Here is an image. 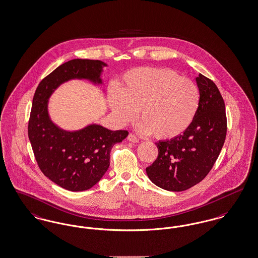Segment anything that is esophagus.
<instances>
[{"label": "esophagus", "instance_id": "1", "mask_svg": "<svg viewBox=\"0 0 258 258\" xmlns=\"http://www.w3.org/2000/svg\"><path fill=\"white\" fill-rule=\"evenodd\" d=\"M127 139H128L131 142H135V143L139 142V138H138L136 135H133V134H130V135H128Z\"/></svg>", "mask_w": 258, "mask_h": 258}]
</instances>
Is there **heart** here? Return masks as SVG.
Here are the masks:
<instances>
[{"label":"heart","mask_w":258,"mask_h":258,"mask_svg":"<svg viewBox=\"0 0 258 258\" xmlns=\"http://www.w3.org/2000/svg\"><path fill=\"white\" fill-rule=\"evenodd\" d=\"M199 100L190 79L168 69L137 68L123 75L120 92H111L109 104L119 123L135 122L140 111L142 133L171 139L189 127Z\"/></svg>","instance_id":"1"}]
</instances>
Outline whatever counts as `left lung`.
Wrapping results in <instances>:
<instances>
[{"label":"left lung","instance_id":"8db88e82","mask_svg":"<svg viewBox=\"0 0 258 258\" xmlns=\"http://www.w3.org/2000/svg\"><path fill=\"white\" fill-rule=\"evenodd\" d=\"M199 106L183 135L156 143L159 155L146 168L149 179L163 189L183 191L201 182L213 168L224 144L227 120L217 85L199 74Z\"/></svg>","mask_w":258,"mask_h":258}]
</instances>
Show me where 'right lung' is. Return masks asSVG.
<instances>
[{
  "mask_svg": "<svg viewBox=\"0 0 258 258\" xmlns=\"http://www.w3.org/2000/svg\"><path fill=\"white\" fill-rule=\"evenodd\" d=\"M98 60L74 59L45 76L33 98L28 123V136L41 172L55 184L72 191H82L98 183L110 164L111 149L122 142L127 131H110L91 124L78 132H66L51 122L47 101L61 83L89 79L101 83L102 67Z\"/></svg>",
  "mask_w": 258,
  "mask_h": 258,
  "instance_id": "add662e5",
  "label": "right lung"
}]
</instances>
